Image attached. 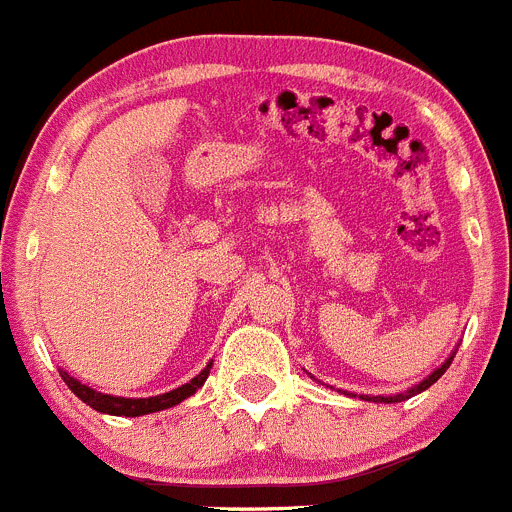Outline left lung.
Listing matches in <instances>:
<instances>
[{
    "instance_id": "8db88e82",
    "label": "left lung",
    "mask_w": 512,
    "mask_h": 512,
    "mask_svg": "<svg viewBox=\"0 0 512 512\" xmlns=\"http://www.w3.org/2000/svg\"><path fill=\"white\" fill-rule=\"evenodd\" d=\"M451 361H453V355L451 358H448L446 363H443L441 368H435L433 373H430L428 379H422L420 384H415L412 386V389H407V391H402V394H389V397H368V394H361V399H366V402H384V404H394V402H404V399H410V397H415V394H420V391H425L428 389V386H433L435 381L441 379L443 373H446V368L451 366Z\"/></svg>"
}]
</instances>
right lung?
I'll list each match as a JSON object with an SVG mask.
<instances>
[{"label": "right lung", "instance_id": "obj_1", "mask_svg": "<svg viewBox=\"0 0 512 512\" xmlns=\"http://www.w3.org/2000/svg\"><path fill=\"white\" fill-rule=\"evenodd\" d=\"M213 363H208L195 379H190L188 384L177 386V389L167 391V394H159V397H146V399H126V397H110V394H102V391L90 389L84 386L82 381H77L74 376H69L66 371H61V379L69 386L84 404H90L92 410L102 412V415H118V417H139V415H151V412L170 410L175 404H180L182 399L193 397L195 391L206 384L208 373H211Z\"/></svg>", "mask_w": 512, "mask_h": 512}]
</instances>
